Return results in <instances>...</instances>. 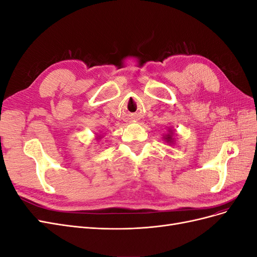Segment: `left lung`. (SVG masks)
<instances>
[{
	"label": "left lung",
	"instance_id": "left-lung-1",
	"mask_svg": "<svg viewBox=\"0 0 257 257\" xmlns=\"http://www.w3.org/2000/svg\"><path fill=\"white\" fill-rule=\"evenodd\" d=\"M173 134H174V132H173L172 130H169V134H167V135L164 136V139L166 141V143H168V144H174L175 139L173 138Z\"/></svg>",
	"mask_w": 257,
	"mask_h": 257
}]
</instances>
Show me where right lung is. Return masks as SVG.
Wrapping results in <instances>:
<instances>
[{
  "instance_id": "right-lung-1",
  "label": "right lung",
  "mask_w": 257,
  "mask_h": 257,
  "mask_svg": "<svg viewBox=\"0 0 257 257\" xmlns=\"http://www.w3.org/2000/svg\"><path fill=\"white\" fill-rule=\"evenodd\" d=\"M98 137H99V138H100V136H98ZM99 138H98V139H99Z\"/></svg>"
}]
</instances>
